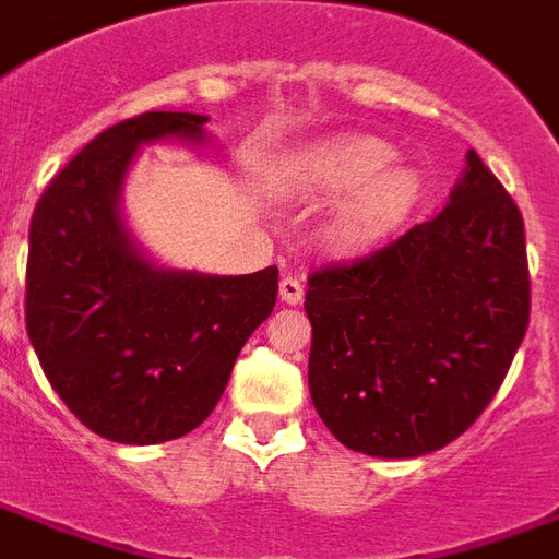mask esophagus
Listing matches in <instances>:
<instances>
[{"mask_svg": "<svg viewBox=\"0 0 559 559\" xmlns=\"http://www.w3.org/2000/svg\"><path fill=\"white\" fill-rule=\"evenodd\" d=\"M278 287H281V301H284V305H299L301 296H305V287H301V281L296 278V275H284Z\"/></svg>", "mask_w": 559, "mask_h": 559, "instance_id": "1", "label": "esophagus"}]
</instances>
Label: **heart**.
I'll use <instances>...</instances> for the list:
<instances>
[{
  "label": "heart",
  "instance_id": "obj_1",
  "mask_svg": "<svg viewBox=\"0 0 559 559\" xmlns=\"http://www.w3.org/2000/svg\"><path fill=\"white\" fill-rule=\"evenodd\" d=\"M394 163V147L373 135H337L301 151L290 183L305 195L346 198L325 227V242L341 254H361L403 225L420 192L412 168Z\"/></svg>",
  "mask_w": 559,
  "mask_h": 559
}]
</instances>
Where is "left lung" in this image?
I'll list each match as a JSON object with an SVG mask.
<instances>
[{
  "label": "left lung",
  "mask_w": 559,
  "mask_h": 559,
  "mask_svg": "<svg viewBox=\"0 0 559 559\" xmlns=\"http://www.w3.org/2000/svg\"><path fill=\"white\" fill-rule=\"evenodd\" d=\"M441 213L308 278V388L349 450L415 459L483 415L531 317L524 218L468 151Z\"/></svg>",
  "instance_id": "1"
}]
</instances>
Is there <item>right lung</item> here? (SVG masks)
I'll return each mask as SVG.
<instances>
[{"mask_svg": "<svg viewBox=\"0 0 559 559\" xmlns=\"http://www.w3.org/2000/svg\"><path fill=\"white\" fill-rule=\"evenodd\" d=\"M206 115L144 111L103 130L37 201L26 329L64 406L118 444H159L204 424L278 296V269L204 275L156 266L121 216L142 144H204Z\"/></svg>", "mask_w": 559, "mask_h": 559, "instance_id": "1", "label": "right lung"}]
</instances>
